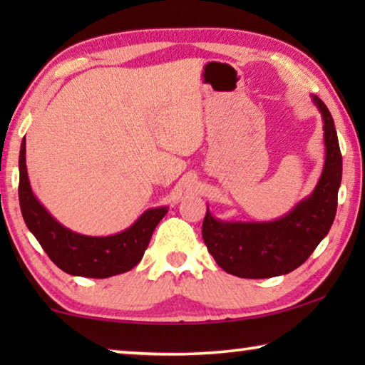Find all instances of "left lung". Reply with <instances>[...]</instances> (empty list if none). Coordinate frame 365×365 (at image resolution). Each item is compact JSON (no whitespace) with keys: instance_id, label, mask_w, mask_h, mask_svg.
Listing matches in <instances>:
<instances>
[{"instance_id":"1","label":"left lung","mask_w":365,"mask_h":365,"mask_svg":"<svg viewBox=\"0 0 365 365\" xmlns=\"http://www.w3.org/2000/svg\"><path fill=\"white\" fill-rule=\"evenodd\" d=\"M312 101L322 114L325 164L316 188L292 211L270 222L219 220L206 211L202 240L219 267L242 279H270L289 274L312 255L335 220L343 160L335 122L319 96Z\"/></svg>"}]
</instances>
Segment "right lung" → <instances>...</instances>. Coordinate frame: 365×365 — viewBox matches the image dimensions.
Instances as JSON below:
<instances>
[{"mask_svg": "<svg viewBox=\"0 0 365 365\" xmlns=\"http://www.w3.org/2000/svg\"><path fill=\"white\" fill-rule=\"evenodd\" d=\"M19 202L27 228L49 259L66 274L88 279H108L132 270L143 257L154 228L169 211L168 206L148 209L130 227L109 237L72 232L59 224L34 195L26 164V138L19 154Z\"/></svg>", "mask_w": 365, "mask_h": 365, "instance_id": "add662e5", "label": "right lung"}]
</instances>
